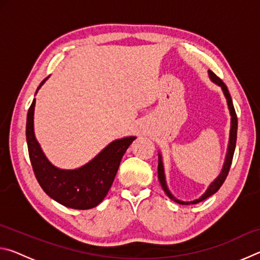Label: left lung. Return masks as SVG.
<instances>
[{"label":"left lung","mask_w":260,"mask_h":260,"mask_svg":"<svg viewBox=\"0 0 260 260\" xmlns=\"http://www.w3.org/2000/svg\"><path fill=\"white\" fill-rule=\"evenodd\" d=\"M209 77L211 79V81L214 82L215 85H218L219 87H221V90L223 95H225L226 101H227V105H228V110H230V114H231V131H230V140H228V146H227V153L225 157V161H223L221 172L215 178L212 182L210 183V186L206 189L205 192L202 195L200 199L193 200L190 202H184V201H180L177 197H174L172 195V192L170 191L169 187H167L166 183V178H165V171H164V164H162V158H161V153L158 152V179H159V182L161 184V188L164 189V191L167 196L170 197L171 200L174 201L175 203L178 204H182V205H189V204H197L200 202L204 201L208 199V197L212 196L213 193L217 192L219 190V188L222 186V183L225 182V180L228 175V172H230L231 165H232V160H233V156H234V151H235V147H236V135H237V117L235 113V109L234 105H233V101L231 98L230 91H228V88L222 82L221 79H219L215 74L210 71L209 70Z\"/></svg>","instance_id":"left-lung-1"}]
</instances>
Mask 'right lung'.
Masks as SVG:
<instances>
[{"mask_svg":"<svg viewBox=\"0 0 260 260\" xmlns=\"http://www.w3.org/2000/svg\"><path fill=\"white\" fill-rule=\"evenodd\" d=\"M48 78L40 83L37 93ZM34 108L35 99L28 109L26 140L30 164L41 188L52 200L70 209L88 210L98 206L109 192L121 158L136 138L126 136L112 141L93 159L78 169H59L51 164L35 138Z\"/></svg>","mask_w":260,"mask_h":260,"instance_id":"obj_1","label":"right lung"}]
</instances>
